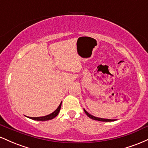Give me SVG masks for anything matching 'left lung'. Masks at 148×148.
Segmentation results:
<instances>
[{"label": "left lung", "mask_w": 148, "mask_h": 148, "mask_svg": "<svg viewBox=\"0 0 148 148\" xmlns=\"http://www.w3.org/2000/svg\"><path fill=\"white\" fill-rule=\"evenodd\" d=\"M84 110L85 113H86V114L90 118L92 119V120H98V121H101V122H112V121H115V120H111V119H105V118H97V117L93 116V115H92L91 114H90L89 113H88V112L86 111V110L84 109Z\"/></svg>", "instance_id": "1"}]
</instances>
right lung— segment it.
<instances>
[{
    "instance_id": "add662e5",
    "label": "right lung",
    "mask_w": 148,
    "mask_h": 148,
    "mask_svg": "<svg viewBox=\"0 0 148 148\" xmlns=\"http://www.w3.org/2000/svg\"><path fill=\"white\" fill-rule=\"evenodd\" d=\"M61 104H62V102L60 103V104L59 105L57 109L55 111H53V113H51V114L45 115V116L37 117V118H32V117H28V118L32 119V120H37V121H46V120H52L53 118H56V117L57 115H58L59 112H60V108H61Z\"/></svg>"
}]
</instances>
